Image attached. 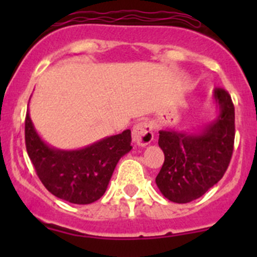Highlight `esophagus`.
Instances as JSON below:
<instances>
[{"instance_id": "esophagus-1", "label": "esophagus", "mask_w": 257, "mask_h": 257, "mask_svg": "<svg viewBox=\"0 0 257 257\" xmlns=\"http://www.w3.org/2000/svg\"><path fill=\"white\" fill-rule=\"evenodd\" d=\"M132 141L138 147H145L153 141L152 126L147 121H139L133 126L132 131Z\"/></svg>"}]
</instances>
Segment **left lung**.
Instances as JSON below:
<instances>
[{
	"mask_svg": "<svg viewBox=\"0 0 257 257\" xmlns=\"http://www.w3.org/2000/svg\"><path fill=\"white\" fill-rule=\"evenodd\" d=\"M212 100L217 110L214 120L190 131H159L158 144L165 159L155 183L173 203H190L203 196L229 167L235 139L234 104L220 88L214 89Z\"/></svg>",
	"mask_w": 257,
	"mask_h": 257,
	"instance_id": "8db88e82",
	"label": "left lung"
}]
</instances>
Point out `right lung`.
<instances>
[{
    "label": "right lung",
    "mask_w": 257,
    "mask_h": 257,
    "mask_svg": "<svg viewBox=\"0 0 257 257\" xmlns=\"http://www.w3.org/2000/svg\"><path fill=\"white\" fill-rule=\"evenodd\" d=\"M26 148L38 178L51 194L72 204H92L102 198L119 159L132 150L131 131L67 150L46 143L27 109Z\"/></svg>",
    "instance_id": "obj_1"
}]
</instances>
